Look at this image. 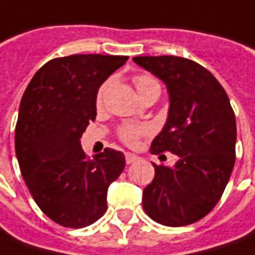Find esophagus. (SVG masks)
Returning <instances> with one entry per match:
<instances>
[{
    "instance_id": "1",
    "label": "esophagus",
    "mask_w": 255,
    "mask_h": 255,
    "mask_svg": "<svg viewBox=\"0 0 255 255\" xmlns=\"http://www.w3.org/2000/svg\"><path fill=\"white\" fill-rule=\"evenodd\" d=\"M138 159H139V156H136V155H134V153H129V152L126 153V162H127L128 164L134 163L135 160H138Z\"/></svg>"
}]
</instances>
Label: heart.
<instances>
[{
	"mask_svg": "<svg viewBox=\"0 0 255 255\" xmlns=\"http://www.w3.org/2000/svg\"><path fill=\"white\" fill-rule=\"evenodd\" d=\"M134 85L135 88H136V91L139 93V96H141L143 92L146 91L148 88L150 86H155L157 84V81L155 78H152L150 75H145V74H139V75H136L134 77ZM106 88H107V84H103L100 86V89L98 92V96H96V103L98 106H100L103 103V96H105V92ZM150 132V128L148 126H134V124H126V126H123L119 129V138H120L121 141L124 142V143H127V145H135L138 139L143 136V135H148Z\"/></svg>",
	"mask_w": 255,
	"mask_h": 255,
	"instance_id": "1",
	"label": "heart"
}]
</instances>
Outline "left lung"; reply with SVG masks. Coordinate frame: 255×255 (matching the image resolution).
Returning <instances> with one entry per match:
<instances>
[{"instance_id":"obj_1","label":"left lung","mask_w":255,"mask_h":255,"mask_svg":"<svg viewBox=\"0 0 255 255\" xmlns=\"http://www.w3.org/2000/svg\"><path fill=\"white\" fill-rule=\"evenodd\" d=\"M163 81L170 109L167 123L150 145L153 155L171 152L173 167L153 164L142 207L155 222L186 226L207 216L219 202L236 160V117L228 93L198 62L174 57H134Z\"/></svg>"}]
</instances>
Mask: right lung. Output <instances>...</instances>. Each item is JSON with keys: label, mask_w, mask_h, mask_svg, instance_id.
I'll return each instance as SVG.
<instances>
[{"label": "right lung", "mask_w": 255, "mask_h": 255, "mask_svg": "<svg viewBox=\"0 0 255 255\" xmlns=\"http://www.w3.org/2000/svg\"><path fill=\"white\" fill-rule=\"evenodd\" d=\"M127 55L72 54L46 62L19 106L15 152L20 173L43 214L64 228L95 223L107 209V188L126 157L106 148L86 156L79 139L96 117L100 85Z\"/></svg>", "instance_id": "1"}]
</instances>
